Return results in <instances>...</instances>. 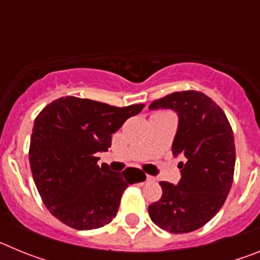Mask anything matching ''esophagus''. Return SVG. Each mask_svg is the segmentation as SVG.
I'll use <instances>...</instances> for the list:
<instances>
[{
    "instance_id": "obj_1",
    "label": "esophagus",
    "mask_w": 260,
    "mask_h": 260,
    "mask_svg": "<svg viewBox=\"0 0 260 260\" xmlns=\"http://www.w3.org/2000/svg\"><path fill=\"white\" fill-rule=\"evenodd\" d=\"M146 181H155V177L148 176V174H147V176H146Z\"/></svg>"
}]
</instances>
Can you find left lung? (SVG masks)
Returning <instances> with one entry per match:
<instances>
[{"label": "left lung", "instance_id": "1", "mask_svg": "<svg viewBox=\"0 0 260 260\" xmlns=\"http://www.w3.org/2000/svg\"><path fill=\"white\" fill-rule=\"evenodd\" d=\"M150 109H172L178 128L172 151L183 155L177 185L160 182L161 198L148 213L171 233H189L207 224L222 207L233 183L236 147L233 130L221 108L198 91H181L155 100Z\"/></svg>", "mask_w": 260, "mask_h": 260}]
</instances>
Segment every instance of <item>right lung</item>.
<instances>
[{
    "mask_svg": "<svg viewBox=\"0 0 260 260\" xmlns=\"http://www.w3.org/2000/svg\"><path fill=\"white\" fill-rule=\"evenodd\" d=\"M143 108L66 96L39 113L32 128L29 165L43 203L59 221L78 231L112 221L126 187L139 180L130 168L117 173L107 164L99 167L96 153L108 151L112 134Z\"/></svg>",
    "mask_w": 260,
    "mask_h": 260,
    "instance_id": "right-lung-1",
    "label": "right lung"
}]
</instances>
